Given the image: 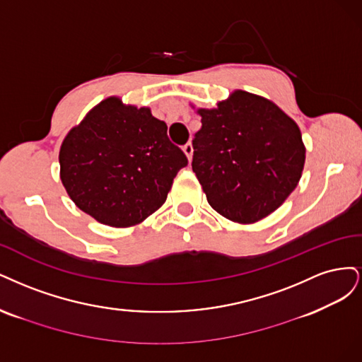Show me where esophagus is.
Wrapping results in <instances>:
<instances>
[{
  "label": "esophagus",
  "mask_w": 362,
  "mask_h": 362,
  "mask_svg": "<svg viewBox=\"0 0 362 362\" xmlns=\"http://www.w3.org/2000/svg\"><path fill=\"white\" fill-rule=\"evenodd\" d=\"M183 151H185V155H186V158H188L189 160L192 159V151H194V148H192V144L191 143H186L183 147Z\"/></svg>",
  "instance_id": "obj_1"
}]
</instances>
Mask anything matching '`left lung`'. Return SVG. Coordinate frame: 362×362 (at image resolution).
<instances>
[{
  "mask_svg": "<svg viewBox=\"0 0 362 362\" xmlns=\"http://www.w3.org/2000/svg\"><path fill=\"white\" fill-rule=\"evenodd\" d=\"M192 171L218 214L255 223L295 191L305 162L298 124L275 103L235 91L215 110H200Z\"/></svg>",
  "mask_w": 362,
  "mask_h": 362,
  "instance_id": "8db88e82",
  "label": "left lung"
}]
</instances>
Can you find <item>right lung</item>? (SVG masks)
Listing matches in <instances>:
<instances>
[{
    "label": "right lung",
    "instance_id": "1",
    "mask_svg": "<svg viewBox=\"0 0 362 362\" xmlns=\"http://www.w3.org/2000/svg\"><path fill=\"white\" fill-rule=\"evenodd\" d=\"M60 177L81 211L111 227L141 223L165 203L188 158L148 108L110 98L67 134Z\"/></svg>",
    "mask_w": 362,
    "mask_h": 362
}]
</instances>
